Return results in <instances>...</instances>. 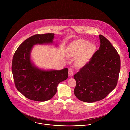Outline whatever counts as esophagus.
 Masks as SVG:
<instances>
[{
	"label": "esophagus",
	"mask_w": 130,
	"mask_h": 130,
	"mask_svg": "<svg viewBox=\"0 0 130 130\" xmlns=\"http://www.w3.org/2000/svg\"><path fill=\"white\" fill-rule=\"evenodd\" d=\"M73 73H74V72L73 71V70L72 69H69V71H68V75H69V76L70 77H72L73 76Z\"/></svg>",
	"instance_id": "1"
}]
</instances>
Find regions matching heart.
Masks as SVG:
<instances>
[{
	"label": "heart",
	"mask_w": 130,
	"mask_h": 130,
	"mask_svg": "<svg viewBox=\"0 0 130 130\" xmlns=\"http://www.w3.org/2000/svg\"><path fill=\"white\" fill-rule=\"evenodd\" d=\"M96 49V46L95 44L83 40L73 41L68 46L70 56L78 57L76 63L79 67H83L89 62Z\"/></svg>",
	"instance_id": "b5f03b06"
}]
</instances>
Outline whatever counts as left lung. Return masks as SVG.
Listing matches in <instances>:
<instances>
[{"label": "left lung", "mask_w": 130, "mask_h": 130, "mask_svg": "<svg viewBox=\"0 0 130 130\" xmlns=\"http://www.w3.org/2000/svg\"><path fill=\"white\" fill-rule=\"evenodd\" d=\"M100 45L89 62L74 79V94L81 101L94 102L105 98L115 88L120 70L119 55L110 42L99 35Z\"/></svg>", "instance_id": "left-lung-1"}]
</instances>
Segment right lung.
Wrapping results in <instances>:
<instances>
[{"label":"right lung","mask_w":130,"mask_h":130,"mask_svg":"<svg viewBox=\"0 0 130 130\" xmlns=\"http://www.w3.org/2000/svg\"><path fill=\"white\" fill-rule=\"evenodd\" d=\"M54 35L46 33L30 37L18 47L13 56L12 71L16 87L30 100L42 102L51 99L56 94L58 84L68 78L67 68L42 69L35 66L31 58L34 45L53 44Z\"/></svg>","instance_id":"add662e5"}]
</instances>
